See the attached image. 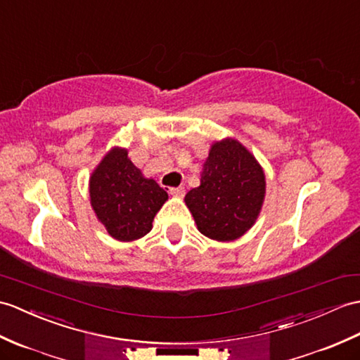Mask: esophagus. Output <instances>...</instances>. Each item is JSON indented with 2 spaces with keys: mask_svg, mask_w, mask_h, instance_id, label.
<instances>
[{
  "mask_svg": "<svg viewBox=\"0 0 360 360\" xmlns=\"http://www.w3.org/2000/svg\"><path fill=\"white\" fill-rule=\"evenodd\" d=\"M170 195L174 198H182L186 195V190H184V187H173L170 188Z\"/></svg>",
  "mask_w": 360,
  "mask_h": 360,
  "instance_id": "obj_1",
  "label": "esophagus"
}]
</instances>
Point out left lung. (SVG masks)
Returning <instances> with one entry per match:
<instances>
[{"label": "left lung", "instance_id": "1", "mask_svg": "<svg viewBox=\"0 0 360 360\" xmlns=\"http://www.w3.org/2000/svg\"><path fill=\"white\" fill-rule=\"evenodd\" d=\"M265 173L235 138L214 141L202 164L199 187L184 198L204 236L236 240L253 227L265 199Z\"/></svg>", "mask_w": 360, "mask_h": 360}]
</instances>
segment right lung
<instances>
[{
	"mask_svg": "<svg viewBox=\"0 0 360 360\" xmlns=\"http://www.w3.org/2000/svg\"><path fill=\"white\" fill-rule=\"evenodd\" d=\"M90 205L108 235L131 242L152 230L156 213L169 199L164 188L146 178L130 161L129 150L115 146L89 178Z\"/></svg>",
	"mask_w": 360,
	"mask_h": 360,
	"instance_id": "obj_1",
	"label": "right lung"
}]
</instances>
